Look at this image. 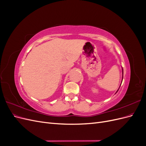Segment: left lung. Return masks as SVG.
Wrapping results in <instances>:
<instances>
[{
    "instance_id": "obj_1",
    "label": "left lung",
    "mask_w": 146,
    "mask_h": 146,
    "mask_svg": "<svg viewBox=\"0 0 146 146\" xmlns=\"http://www.w3.org/2000/svg\"><path fill=\"white\" fill-rule=\"evenodd\" d=\"M122 79H123V69H122ZM118 90L117 91V92L118 91Z\"/></svg>"
}]
</instances>
